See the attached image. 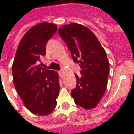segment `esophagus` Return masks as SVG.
Returning <instances> with one entry per match:
<instances>
[{
  "label": "esophagus",
  "instance_id": "34e87169",
  "mask_svg": "<svg viewBox=\"0 0 134 134\" xmlns=\"http://www.w3.org/2000/svg\"><path fill=\"white\" fill-rule=\"evenodd\" d=\"M59 75H60L61 77H63V72H62V71H59Z\"/></svg>",
  "mask_w": 134,
  "mask_h": 134
}]
</instances>
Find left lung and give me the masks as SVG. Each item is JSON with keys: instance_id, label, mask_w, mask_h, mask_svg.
Returning <instances> with one entry per match:
<instances>
[{"instance_id": "1", "label": "left lung", "mask_w": 134, "mask_h": 134, "mask_svg": "<svg viewBox=\"0 0 134 134\" xmlns=\"http://www.w3.org/2000/svg\"><path fill=\"white\" fill-rule=\"evenodd\" d=\"M59 34L67 44L73 61L80 66L81 76L75 75L77 85L71 92L76 105L94 108L105 92L109 75L106 52L88 28L70 24L59 28Z\"/></svg>"}]
</instances>
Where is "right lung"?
<instances>
[{
    "label": "right lung",
    "mask_w": 134,
    "mask_h": 134,
    "mask_svg": "<svg viewBox=\"0 0 134 134\" xmlns=\"http://www.w3.org/2000/svg\"><path fill=\"white\" fill-rule=\"evenodd\" d=\"M57 30L55 24L40 23L31 28L17 48L12 66L14 86L29 111L47 115L57 105L60 90L58 73L40 67L46 44Z\"/></svg>",
    "instance_id": "1"
}]
</instances>
